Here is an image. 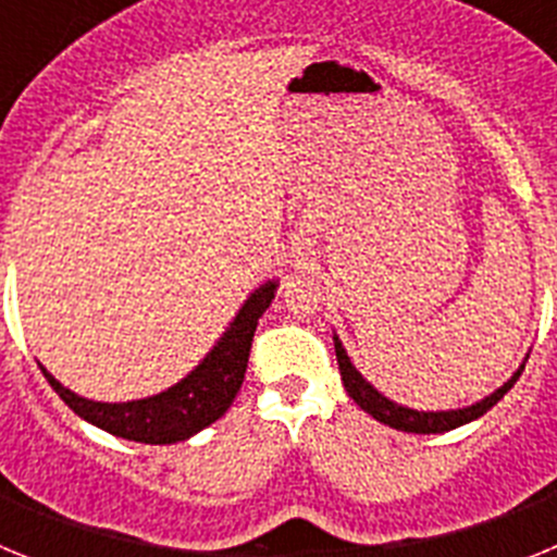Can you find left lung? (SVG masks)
<instances>
[{
  "mask_svg": "<svg viewBox=\"0 0 557 557\" xmlns=\"http://www.w3.org/2000/svg\"><path fill=\"white\" fill-rule=\"evenodd\" d=\"M334 354H337L339 379H343V387H346L348 396H351L354 401L368 412V416L376 418L379 424L393 426V430H401V432H416V435H437V432H449L462 424H471V421H476L480 416H485V412H488L491 407H494L496 401H499V398L516 385V379L521 376L524 362H528V357L521 359V366L516 368L513 376H510L505 385H499L494 393H488V396L474 401V405L457 407V410H412V407L398 405V401L387 398L382 391H376V387H373L371 382H368L357 368H354L351 357H348L346 346H343V339H339L337 332H334Z\"/></svg>",
  "mask_w": 557,
  "mask_h": 557,
  "instance_id": "1",
  "label": "left lung"
}]
</instances>
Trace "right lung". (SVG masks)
I'll list each match as a JSON object with an SVG mask.
<instances>
[{"label":"right lung","instance_id":"obj_1","mask_svg":"<svg viewBox=\"0 0 557 557\" xmlns=\"http://www.w3.org/2000/svg\"><path fill=\"white\" fill-rule=\"evenodd\" d=\"M278 278H268L236 309L234 321L225 326L220 339L209 348L198 366L191 368L181 382L161 393L131 401H95L81 393L69 391L47 368L38 362L44 379L52 391L69 405V410L88 424L100 426L125 441L136 444H178L198 435L231 407L239 387H243L245 368H248L250 343H253L256 323L273 304Z\"/></svg>","mask_w":557,"mask_h":557}]
</instances>
